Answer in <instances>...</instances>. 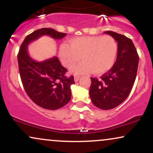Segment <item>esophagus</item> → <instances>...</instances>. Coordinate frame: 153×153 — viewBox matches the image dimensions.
<instances>
[{"label": "esophagus", "mask_w": 153, "mask_h": 153, "mask_svg": "<svg viewBox=\"0 0 153 153\" xmlns=\"http://www.w3.org/2000/svg\"><path fill=\"white\" fill-rule=\"evenodd\" d=\"M79 79H80V76H75L74 77V80H75V82H78V80H79Z\"/></svg>", "instance_id": "34e87169"}]
</instances>
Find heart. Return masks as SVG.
<instances>
[{
    "mask_svg": "<svg viewBox=\"0 0 153 153\" xmlns=\"http://www.w3.org/2000/svg\"><path fill=\"white\" fill-rule=\"evenodd\" d=\"M117 52V43L112 36H86L72 39L70 43H62L59 47V57L68 68L74 66L82 57L83 62L72 69L77 74L93 72L101 75L113 67Z\"/></svg>",
    "mask_w": 153,
    "mask_h": 153,
    "instance_id": "heart-1",
    "label": "heart"
}]
</instances>
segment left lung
<instances>
[{"label":"left lung","instance_id":"1","mask_svg":"<svg viewBox=\"0 0 153 153\" xmlns=\"http://www.w3.org/2000/svg\"><path fill=\"white\" fill-rule=\"evenodd\" d=\"M104 33L117 41V60L99 79L91 78L89 94L95 106L108 110L119 106L129 96L136 79L139 56L130 39L111 31Z\"/></svg>","mask_w":153,"mask_h":153}]
</instances>
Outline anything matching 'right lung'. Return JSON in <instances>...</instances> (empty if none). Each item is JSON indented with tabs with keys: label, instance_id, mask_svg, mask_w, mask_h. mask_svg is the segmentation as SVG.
Listing matches in <instances>:
<instances>
[{
	"label": "right lung",
	"instance_id": "add662e5",
	"mask_svg": "<svg viewBox=\"0 0 153 153\" xmlns=\"http://www.w3.org/2000/svg\"><path fill=\"white\" fill-rule=\"evenodd\" d=\"M44 35L61 39L67 34L51 28H42L26 36L17 55L19 70L24 90L29 97L42 108L56 110L71 100V86L75 84L74 77H66L68 71L57 57L42 62H36L31 58L28 54V45Z\"/></svg>",
	"mask_w": 153,
	"mask_h": 153
}]
</instances>
